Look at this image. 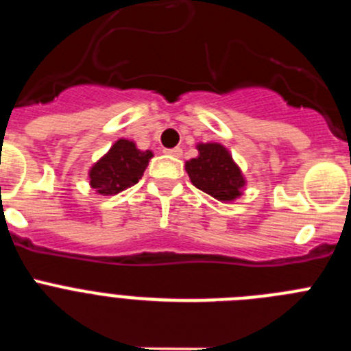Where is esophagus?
<instances>
[{
  "mask_svg": "<svg viewBox=\"0 0 351 351\" xmlns=\"http://www.w3.org/2000/svg\"><path fill=\"white\" fill-rule=\"evenodd\" d=\"M165 154L173 158H179L182 154V149L181 147H173V149H165Z\"/></svg>",
  "mask_w": 351,
  "mask_h": 351,
  "instance_id": "1",
  "label": "esophagus"
}]
</instances>
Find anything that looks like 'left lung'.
<instances>
[{"label": "left lung", "instance_id": "left-lung-1", "mask_svg": "<svg viewBox=\"0 0 351 351\" xmlns=\"http://www.w3.org/2000/svg\"><path fill=\"white\" fill-rule=\"evenodd\" d=\"M198 156L186 161V172L198 190L219 202H234L246 188L241 167L219 142H198Z\"/></svg>", "mask_w": 351, "mask_h": 351}]
</instances>
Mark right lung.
<instances>
[{"mask_svg": "<svg viewBox=\"0 0 351 351\" xmlns=\"http://www.w3.org/2000/svg\"><path fill=\"white\" fill-rule=\"evenodd\" d=\"M153 156L151 149L142 151L133 141L117 138L112 147L89 169V186L104 197L121 193L137 184Z\"/></svg>", "mask_w": 351, "mask_h": 351, "instance_id": "1", "label": "right lung"}]
</instances>
